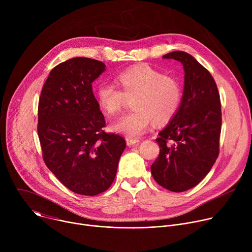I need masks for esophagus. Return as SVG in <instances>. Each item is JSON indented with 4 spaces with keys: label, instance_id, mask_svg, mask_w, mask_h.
<instances>
[{
    "label": "esophagus",
    "instance_id": "34e87169",
    "mask_svg": "<svg viewBox=\"0 0 252 252\" xmlns=\"http://www.w3.org/2000/svg\"><path fill=\"white\" fill-rule=\"evenodd\" d=\"M126 145L128 147H130V146H133V145H135V143L139 142V139L138 138H133V137H126Z\"/></svg>",
    "mask_w": 252,
    "mask_h": 252
}]
</instances>
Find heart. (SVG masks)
I'll use <instances>...</instances> for the list:
<instances>
[{
	"label": "heart",
	"mask_w": 252,
	"mask_h": 252,
	"mask_svg": "<svg viewBox=\"0 0 252 252\" xmlns=\"http://www.w3.org/2000/svg\"><path fill=\"white\" fill-rule=\"evenodd\" d=\"M121 90L114 84L102 83L96 88V98L103 113L113 117L121 112L127 99L134 110L115 121L111 128L126 136H139L154 123L164 125L176 114L182 101L178 81L162 71L140 64L124 70L118 77Z\"/></svg>",
	"instance_id": "heart-1"
}]
</instances>
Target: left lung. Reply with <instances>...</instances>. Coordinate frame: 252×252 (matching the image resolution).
Segmentation results:
<instances>
[{
  "instance_id": "left-lung-1",
  "label": "left lung",
  "mask_w": 252,
  "mask_h": 252,
  "mask_svg": "<svg viewBox=\"0 0 252 252\" xmlns=\"http://www.w3.org/2000/svg\"><path fill=\"white\" fill-rule=\"evenodd\" d=\"M162 58L183 63L185 88L176 114L158 133L151 170L160 187L183 192L197 186L219 157L221 104L212 76L191 55L175 51Z\"/></svg>"
}]
</instances>
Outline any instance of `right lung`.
I'll use <instances>...</instances> for the list:
<instances>
[{"instance_id":"1","label":"right lung","mask_w":252,"mask_h":252,"mask_svg":"<svg viewBox=\"0 0 252 252\" xmlns=\"http://www.w3.org/2000/svg\"><path fill=\"white\" fill-rule=\"evenodd\" d=\"M104 70L102 62L69 59L51 70L39 100L44 161L65 188L83 195H96L112 186L126 146L123 136L103 130L92 83Z\"/></svg>"}]
</instances>
